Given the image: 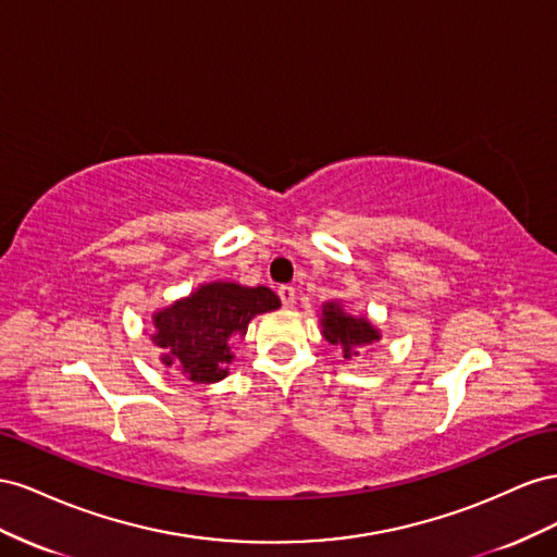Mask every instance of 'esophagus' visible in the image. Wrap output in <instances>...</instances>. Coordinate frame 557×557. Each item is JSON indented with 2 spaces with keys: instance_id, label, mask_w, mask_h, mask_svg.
Masks as SVG:
<instances>
[{
  "instance_id": "1",
  "label": "esophagus",
  "mask_w": 557,
  "mask_h": 557,
  "mask_svg": "<svg viewBox=\"0 0 557 557\" xmlns=\"http://www.w3.org/2000/svg\"><path fill=\"white\" fill-rule=\"evenodd\" d=\"M277 296H280L284 308H294V304H296V289L289 287V284H282V287L277 289Z\"/></svg>"
}]
</instances>
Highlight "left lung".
Returning <instances> with one entry per match:
<instances>
[{"instance_id":"8db88e82","label":"left lung","mask_w":557,"mask_h":557,"mask_svg":"<svg viewBox=\"0 0 557 557\" xmlns=\"http://www.w3.org/2000/svg\"><path fill=\"white\" fill-rule=\"evenodd\" d=\"M322 312H324V320H322L324 338L331 345H341L345 359L359 357L363 347L380 338V333L363 320V317L347 314L336 304H326Z\"/></svg>"}]
</instances>
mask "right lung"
<instances>
[{"label": "right lung", "mask_w": 557, "mask_h": 557, "mask_svg": "<svg viewBox=\"0 0 557 557\" xmlns=\"http://www.w3.org/2000/svg\"><path fill=\"white\" fill-rule=\"evenodd\" d=\"M277 308L280 298L268 287L212 282L153 317V343L165 367L182 369L194 383H216L226 377L231 345L245 336L251 317Z\"/></svg>", "instance_id": "add662e5"}]
</instances>
